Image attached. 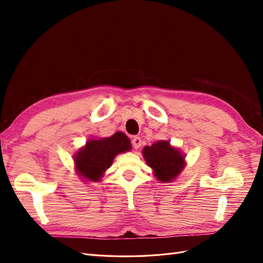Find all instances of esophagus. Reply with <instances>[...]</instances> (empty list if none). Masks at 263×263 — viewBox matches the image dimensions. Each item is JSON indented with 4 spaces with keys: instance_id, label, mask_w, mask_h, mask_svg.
Masks as SVG:
<instances>
[{
    "instance_id": "34e87169",
    "label": "esophagus",
    "mask_w": 263,
    "mask_h": 263,
    "mask_svg": "<svg viewBox=\"0 0 263 263\" xmlns=\"http://www.w3.org/2000/svg\"><path fill=\"white\" fill-rule=\"evenodd\" d=\"M132 145L135 149H138L141 146V139L139 137H134L132 139Z\"/></svg>"
}]
</instances>
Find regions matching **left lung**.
<instances>
[{"instance_id":"1","label":"left lung","mask_w":263,"mask_h":263,"mask_svg":"<svg viewBox=\"0 0 263 263\" xmlns=\"http://www.w3.org/2000/svg\"><path fill=\"white\" fill-rule=\"evenodd\" d=\"M142 155L155 176L161 182H169L176 178L184 166V158L180 151L170 146L169 141L159 140L142 150Z\"/></svg>"}]
</instances>
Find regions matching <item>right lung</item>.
<instances>
[{
  "label": "right lung",
  "instance_id": "add662e5",
  "mask_svg": "<svg viewBox=\"0 0 263 263\" xmlns=\"http://www.w3.org/2000/svg\"><path fill=\"white\" fill-rule=\"evenodd\" d=\"M130 147L129 138L121 132L107 138L87 141L74 157L79 176L93 182L99 181L103 172L112 164L115 156L130 150Z\"/></svg>",
  "mask_w": 263,
  "mask_h": 263
}]
</instances>
